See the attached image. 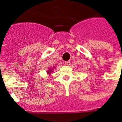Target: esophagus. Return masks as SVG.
Masks as SVG:
<instances>
[{"label": "esophagus", "mask_w": 122, "mask_h": 122, "mask_svg": "<svg viewBox=\"0 0 122 122\" xmlns=\"http://www.w3.org/2000/svg\"><path fill=\"white\" fill-rule=\"evenodd\" d=\"M65 65H67V66H68V65H70V61H65Z\"/></svg>", "instance_id": "34e87169"}]
</instances>
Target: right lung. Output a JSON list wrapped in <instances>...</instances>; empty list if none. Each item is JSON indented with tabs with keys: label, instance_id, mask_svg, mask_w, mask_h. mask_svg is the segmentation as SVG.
I'll use <instances>...</instances> for the list:
<instances>
[{
	"label": "right lung",
	"instance_id": "add662e5",
	"mask_svg": "<svg viewBox=\"0 0 122 122\" xmlns=\"http://www.w3.org/2000/svg\"><path fill=\"white\" fill-rule=\"evenodd\" d=\"M51 72H52V69H50L49 70V71H47V73H48V74H51Z\"/></svg>",
	"mask_w": 122,
	"mask_h": 122
}]
</instances>
